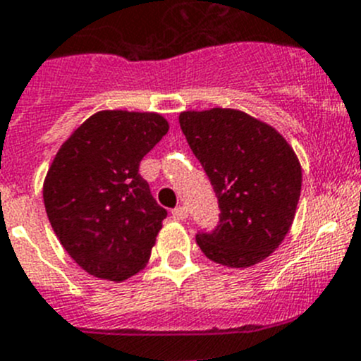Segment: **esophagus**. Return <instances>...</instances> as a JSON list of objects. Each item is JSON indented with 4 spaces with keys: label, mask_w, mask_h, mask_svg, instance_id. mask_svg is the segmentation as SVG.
<instances>
[{
    "label": "esophagus",
    "mask_w": 361,
    "mask_h": 361,
    "mask_svg": "<svg viewBox=\"0 0 361 361\" xmlns=\"http://www.w3.org/2000/svg\"><path fill=\"white\" fill-rule=\"evenodd\" d=\"M187 216H188V209L185 208V206H180V208H176V209H173V219L174 220H187Z\"/></svg>",
    "instance_id": "34e87169"
}]
</instances>
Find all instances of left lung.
Segmentation results:
<instances>
[{
	"instance_id": "1",
	"label": "left lung",
	"mask_w": 361,
	"mask_h": 361,
	"mask_svg": "<svg viewBox=\"0 0 361 361\" xmlns=\"http://www.w3.org/2000/svg\"><path fill=\"white\" fill-rule=\"evenodd\" d=\"M180 127L219 199V226L195 236L202 254L226 268L264 261L295 220L302 192L295 149L271 125L238 109L183 111Z\"/></svg>"
}]
</instances>
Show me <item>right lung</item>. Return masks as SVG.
<instances>
[{"instance_id": "obj_1", "label": "right lung", "mask_w": 361, "mask_h": 361, "mask_svg": "<svg viewBox=\"0 0 361 361\" xmlns=\"http://www.w3.org/2000/svg\"><path fill=\"white\" fill-rule=\"evenodd\" d=\"M169 132L159 113L107 109L80 123L49 166L44 204L66 254L90 275L123 282L148 264L167 212L139 174Z\"/></svg>"}]
</instances>
